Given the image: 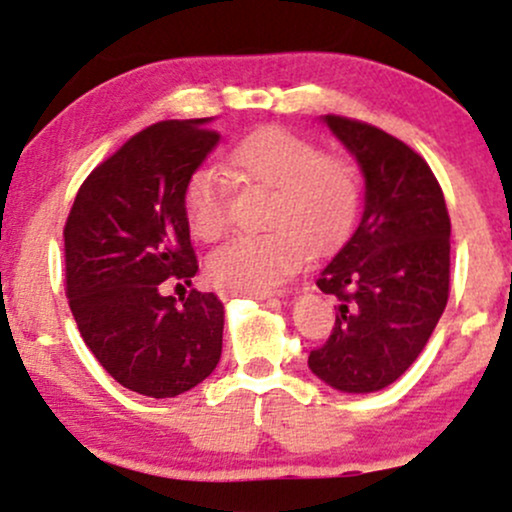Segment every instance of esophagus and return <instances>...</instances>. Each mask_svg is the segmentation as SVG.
<instances>
[{
	"instance_id": "obj_1",
	"label": "esophagus",
	"mask_w": 512,
	"mask_h": 512,
	"mask_svg": "<svg viewBox=\"0 0 512 512\" xmlns=\"http://www.w3.org/2000/svg\"><path fill=\"white\" fill-rule=\"evenodd\" d=\"M223 299H235V297H250V299H265L270 297V292H240V289H223L220 292Z\"/></svg>"
}]
</instances>
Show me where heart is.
I'll use <instances>...</instances> for the list:
<instances>
[{"label":"heart","mask_w":512,"mask_h":512,"mask_svg":"<svg viewBox=\"0 0 512 512\" xmlns=\"http://www.w3.org/2000/svg\"><path fill=\"white\" fill-rule=\"evenodd\" d=\"M240 181L272 191L267 233L242 235L208 257L215 284L240 292H270L301 267L306 247L324 250L353 223L360 203V176L348 157L321 152L316 142L284 127H262L228 154ZM188 228L215 242L230 225V186L218 169L203 164L184 186Z\"/></svg>","instance_id":"b5f03b06"}]
</instances>
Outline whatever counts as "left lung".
<instances>
[{
	"mask_svg": "<svg viewBox=\"0 0 512 512\" xmlns=\"http://www.w3.org/2000/svg\"><path fill=\"white\" fill-rule=\"evenodd\" d=\"M324 120L363 169L365 208L316 277L338 306L309 368L341 392H375L410 368L444 314L451 220L437 176L402 139L353 117Z\"/></svg>",
	"mask_w": 512,
	"mask_h": 512,
	"instance_id": "8db88e82",
	"label": "left lung"
}]
</instances>
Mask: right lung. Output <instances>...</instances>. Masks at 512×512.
<instances>
[{
    "label": "right lung",
    "mask_w": 512,
    "mask_h": 512,
    "mask_svg": "<svg viewBox=\"0 0 512 512\" xmlns=\"http://www.w3.org/2000/svg\"><path fill=\"white\" fill-rule=\"evenodd\" d=\"M218 137L208 120L144 127L90 171L63 228L66 297L85 346L122 387L157 400L206 380L223 348L213 292L164 294L198 272L184 186Z\"/></svg>",
    "instance_id": "add662e5"
}]
</instances>
